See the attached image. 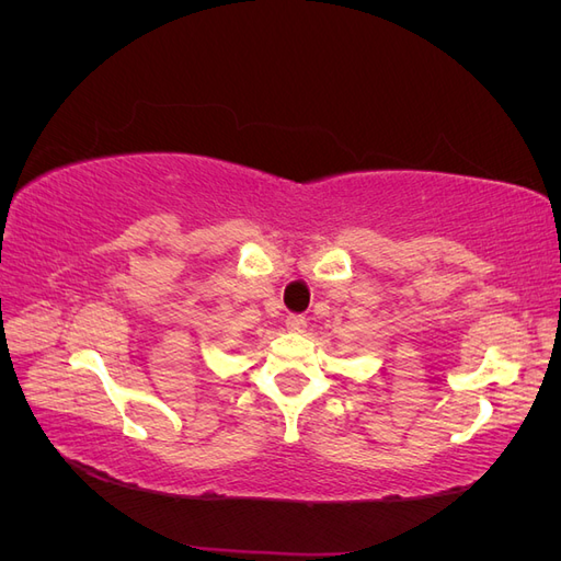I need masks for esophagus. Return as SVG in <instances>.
<instances>
[{"mask_svg":"<svg viewBox=\"0 0 561 561\" xmlns=\"http://www.w3.org/2000/svg\"><path fill=\"white\" fill-rule=\"evenodd\" d=\"M285 328L290 332H301L304 328H307V318L299 316V313H290L285 318Z\"/></svg>","mask_w":561,"mask_h":561,"instance_id":"obj_1","label":"esophagus"}]
</instances>
